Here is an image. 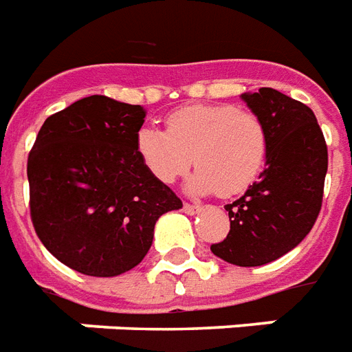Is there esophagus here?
I'll return each instance as SVG.
<instances>
[{
	"label": "esophagus",
	"mask_w": 352,
	"mask_h": 352,
	"mask_svg": "<svg viewBox=\"0 0 352 352\" xmlns=\"http://www.w3.org/2000/svg\"><path fill=\"white\" fill-rule=\"evenodd\" d=\"M183 210L186 214H197L201 210V205H194V203H184Z\"/></svg>",
	"instance_id": "obj_1"
}]
</instances>
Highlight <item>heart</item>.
Returning <instances> with one entry per match:
<instances>
[{
  "instance_id": "obj_1",
  "label": "heart",
  "mask_w": 352,
  "mask_h": 352,
  "mask_svg": "<svg viewBox=\"0 0 352 352\" xmlns=\"http://www.w3.org/2000/svg\"><path fill=\"white\" fill-rule=\"evenodd\" d=\"M136 153L143 168L164 184L183 175L194 160L199 168L186 183L190 194L231 197L261 175L269 130L261 117L233 104H188L166 117V132L138 130Z\"/></svg>"
}]
</instances>
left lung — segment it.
<instances>
[{
    "label": "left lung",
    "mask_w": 352,
    "mask_h": 352,
    "mask_svg": "<svg viewBox=\"0 0 352 352\" xmlns=\"http://www.w3.org/2000/svg\"><path fill=\"white\" fill-rule=\"evenodd\" d=\"M242 100L269 130L267 168L244 196L226 205L229 233L210 250L236 267H261L298 246L314 228L329 151L306 104L272 87L244 93Z\"/></svg>",
    "instance_id": "1"
}]
</instances>
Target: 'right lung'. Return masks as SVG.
Segmentation results:
<instances>
[{
	"label": "right lung",
	"instance_id": "right-lung-1",
	"mask_svg": "<svg viewBox=\"0 0 352 352\" xmlns=\"http://www.w3.org/2000/svg\"><path fill=\"white\" fill-rule=\"evenodd\" d=\"M145 110L102 95L50 116L28 158L33 228L82 274L110 278L147 256L156 220L183 207L136 153Z\"/></svg>",
	"mask_w": 352,
	"mask_h": 352
}]
</instances>
